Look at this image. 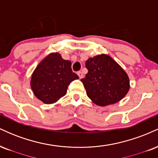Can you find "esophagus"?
Segmentation results:
<instances>
[{"instance_id":"34e87169","label":"esophagus","mask_w":158,"mask_h":158,"mask_svg":"<svg viewBox=\"0 0 158 158\" xmlns=\"http://www.w3.org/2000/svg\"><path fill=\"white\" fill-rule=\"evenodd\" d=\"M77 74H78V76H79V79H82L83 78V73H82V72L81 71H79L77 73Z\"/></svg>"}]
</instances>
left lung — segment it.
Wrapping results in <instances>:
<instances>
[{
    "instance_id": "1",
    "label": "left lung",
    "mask_w": 158,
    "mask_h": 158,
    "mask_svg": "<svg viewBox=\"0 0 158 158\" xmlns=\"http://www.w3.org/2000/svg\"><path fill=\"white\" fill-rule=\"evenodd\" d=\"M85 67L88 72L81 81L88 97L97 106L114 104L128 93V75L109 56L102 54L90 58Z\"/></svg>"
}]
</instances>
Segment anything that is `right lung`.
Masks as SVG:
<instances>
[{
	"label": "right lung",
	"mask_w": 158,
	"mask_h": 158,
	"mask_svg": "<svg viewBox=\"0 0 158 158\" xmlns=\"http://www.w3.org/2000/svg\"><path fill=\"white\" fill-rule=\"evenodd\" d=\"M79 79L71 68V62L64 60L58 52L50 53L34 70L31 88L38 99L52 104L66 94L68 85Z\"/></svg>",
	"instance_id": "obj_1"
}]
</instances>
